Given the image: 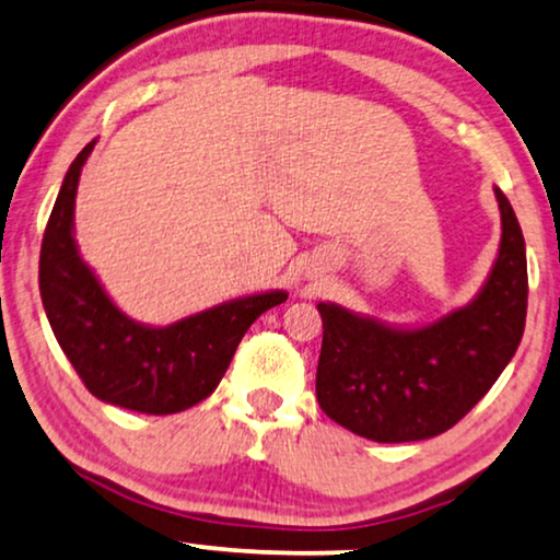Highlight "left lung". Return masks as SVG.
Returning a JSON list of instances; mask_svg holds the SVG:
<instances>
[{
    "label": "left lung",
    "mask_w": 560,
    "mask_h": 560,
    "mask_svg": "<svg viewBox=\"0 0 560 560\" xmlns=\"http://www.w3.org/2000/svg\"><path fill=\"white\" fill-rule=\"evenodd\" d=\"M501 243L480 292L434 323L390 325L320 302L315 393L325 416L382 444L419 442L455 427L512 362L525 332L527 256L512 203L493 188Z\"/></svg>",
    "instance_id": "1"
}]
</instances>
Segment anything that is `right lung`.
<instances>
[{
  "label": "right lung",
  "mask_w": 560,
  "mask_h": 560,
  "mask_svg": "<svg viewBox=\"0 0 560 560\" xmlns=\"http://www.w3.org/2000/svg\"><path fill=\"white\" fill-rule=\"evenodd\" d=\"M95 141L63 175L40 245V300L61 351L97 400L137 413H180L217 390L237 343L287 292L247 294L170 325H144L116 307L74 240V198Z\"/></svg>",
  "instance_id": "obj_1"
}]
</instances>
